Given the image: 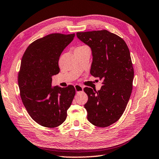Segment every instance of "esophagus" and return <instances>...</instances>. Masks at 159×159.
Here are the masks:
<instances>
[{
	"label": "esophagus",
	"instance_id": "obj_1",
	"mask_svg": "<svg viewBox=\"0 0 159 159\" xmlns=\"http://www.w3.org/2000/svg\"><path fill=\"white\" fill-rule=\"evenodd\" d=\"M75 91L76 93L83 92V87L80 84H75Z\"/></svg>",
	"mask_w": 159,
	"mask_h": 159
}]
</instances>
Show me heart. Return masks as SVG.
<instances>
[{"label": "heart", "mask_w": 159, "mask_h": 159, "mask_svg": "<svg viewBox=\"0 0 159 159\" xmlns=\"http://www.w3.org/2000/svg\"><path fill=\"white\" fill-rule=\"evenodd\" d=\"M86 48H89L87 46H80L77 47L75 50H83V49H86Z\"/></svg>", "instance_id": "obj_1"}]
</instances>
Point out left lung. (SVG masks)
<instances>
[{"label": "left lung", "mask_w": 159, "mask_h": 159, "mask_svg": "<svg viewBox=\"0 0 159 159\" xmlns=\"http://www.w3.org/2000/svg\"><path fill=\"white\" fill-rule=\"evenodd\" d=\"M76 36L91 48L90 73L103 80L99 91L85 87L87 119L97 127L115 123L124 112L132 91L134 68L124 40L107 30L77 32Z\"/></svg>", "instance_id": "8db88e82"}]
</instances>
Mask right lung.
<instances>
[{
    "label": "right lung",
    "mask_w": 159,
    "mask_h": 159,
    "mask_svg": "<svg viewBox=\"0 0 159 159\" xmlns=\"http://www.w3.org/2000/svg\"><path fill=\"white\" fill-rule=\"evenodd\" d=\"M75 36L48 35L31 43L23 56L18 74L20 95L31 118L44 127L63 123L75 95L72 85L52 87V76L60 72V56Z\"/></svg>",
    "instance_id": "1"
}]
</instances>
